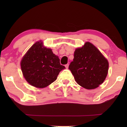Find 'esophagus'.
I'll return each instance as SVG.
<instances>
[{
    "mask_svg": "<svg viewBox=\"0 0 127 127\" xmlns=\"http://www.w3.org/2000/svg\"><path fill=\"white\" fill-rule=\"evenodd\" d=\"M65 67H66V69L68 68V67H69V64H66V65H65Z\"/></svg>",
    "mask_w": 127,
    "mask_h": 127,
    "instance_id": "esophagus-1",
    "label": "esophagus"
}]
</instances>
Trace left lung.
<instances>
[{"label":"left lung","instance_id":"obj_1","mask_svg":"<svg viewBox=\"0 0 127 127\" xmlns=\"http://www.w3.org/2000/svg\"><path fill=\"white\" fill-rule=\"evenodd\" d=\"M109 63L98 48L90 42L76 49L69 69L78 84L86 89H95L105 80Z\"/></svg>","mask_w":127,"mask_h":127}]
</instances>
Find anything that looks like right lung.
<instances>
[{"mask_svg": "<svg viewBox=\"0 0 127 127\" xmlns=\"http://www.w3.org/2000/svg\"><path fill=\"white\" fill-rule=\"evenodd\" d=\"M24 77L32 86L44 88L56 80L65 67L52 50L43 46L41 41L34 43L21 61Z\"/></svg>", "mask_w": 127, "mask_h": 127, "instance_id": "right-lung-1", "label": "right lung"}]
</instances>
